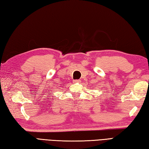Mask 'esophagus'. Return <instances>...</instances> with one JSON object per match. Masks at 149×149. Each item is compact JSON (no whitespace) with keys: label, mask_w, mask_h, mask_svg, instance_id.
Here are the masks:
<instances>
[{"label":"esophagus","mask_w":149,"mask_h":149,"mask_svg":"<svg viewBox=\"0 0 149 149\" xmlns=\"http://www.w3.org/2000/svg\"><path fill=\"white\" fill-rule=\"evenodd\" d=\"M79 82H80V80H74V83H77Z\"/></svg>","instance_id":"obj_1"}]
</instances>
